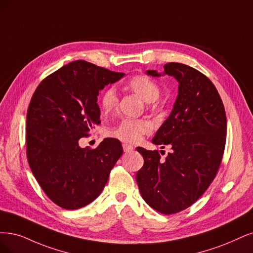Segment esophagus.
Here are the masks:
<instances>
[{
	"instance_id": "1",
	"label": "esophagus",
	"mask_w": 253,
	"mask_h": 253,
	"mask_svg": "<svg viewBox=\"0 0 253 253\" xmlns=\"http://www.w3.org/2000/svg\"><path fill=\"white\" fill-rule=\"evenodd\" d=\"M123 150H124V152H126V153L131 152V151L133 150V146L129 145V144H127V143H124V144H123Z\"/></svg>"
}]
</instances>
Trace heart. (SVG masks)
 <instances>
[{
  "label": "heart",
  "mask_w": 253,
  "mask_h": 253,
  "mask_svg": "<svg viewBox=\"0 0 253 253\" xmlns=\"http://www.w3.org/2000/svg\"><path fill=\"white\" fill-rule=\"evenodd\" d=\"M128 88L141 97L147 102L149 108L157 106V99L160 98L162 89L158 84L146 75H137L130 79L127 84ZM100 106L104 114H109L114 110L119 103V96L117 91L108 87L101 93ZM152 125L146 119H126L117 126L106 130V134L112 137L121 139L127 143H137L143 135L150 133Z\"/></svg>",
  "instance_id": "1"
}]
</instances>
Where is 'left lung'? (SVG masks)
I'll return each instance as SVG.
<instances>
[{
	"instance_id": "8db88e82",
	"label": "left lung",
	"mask_w": 253,
	"mask_h": 253,
	"mask_svg": "<svg viewBox=\"0 0 253 253\" xmlns=\"http://www.w3.org/2000/svg\"><path fill=\"white\" fill-rule=\"evenodd\" d=\"M165 74L179 82L173 110L152 138L171 147L166 160L157 150H136L144 165L136 173L143 199L164 214L179 212L197 201L216 177L226 142V115L219 92L204 74L169 62ZM148 75L161 74L148 70Z\"/></svg>"
}]
</instances>
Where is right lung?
<instances>
[{
    "mask_svg": "<svg viewBox=\"0 0 253 253\" xmlns=\"http://www.w3.org/2000/svg\"><path fill=\"white\" fill-rule=\"evenodd\" d=\"M124 75L76 60L46 76L31 98L26 122L28 163L45 195L64 210L95 200L123 154L117 138H105L96 149L80 148L79 139L101 123L99 90Z\"/></svg>",
    "mask_w": 253,
    "mask_h": 253,
    "instance_id": "obj_1",
    "label": "right lung"
}]
</instances>
